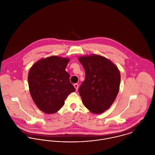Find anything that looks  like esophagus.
<instances>
[{
  "instance_id": "obj_1",
  "label": "esophagus",
  "mask_w": 155,
  "mask_h": 155,
  "mask_svg": "<svg viewBox=\"0 0 155 155\" xmlns=\"http://www.w3.org/2000/svg\"><path fill=\"white\" fill-rule=\"evenodd\" d=\"M74 87L76 90L78 91V88H79V85H78V84H74Z\"/></svg>"
}]
</instances>
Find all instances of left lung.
I'll return each mask as SVG.
<instances>
[{
    "mask_svg": "<svg viewBox=\"0 0 155 155\" xmlns=\"http://www.w3.org/2000/svg\"><path fill=\"white\" fill-rule=\"evenodd\" d=\"M85 71L79 88L84 105L93 114H101L115 101L120 89V72L109 59L92 54L78 58Z\"/></svg>",
    "mask_w": 155,
    "mask_h": 155,
    "instance_id": "8db88e82",
    "label": "left lung"
}]
</instances>
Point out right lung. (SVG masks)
Listing matches in <instances>:
<instances>
[{"label":"right lung","mask_w":155,"mask_h":155,"mask_svg":"<svg viewBox=\"0 0 155 155\" xmlns=\"http://www.w3.org/2000/svg\"><path fill=\"white\" fill-rule=\"evenodd\" d=\"M69 58L52 56L41 58L31 67L28 84L31 97L40 110L47 114L58 112L69 94L76 91L65 68Z\"/></svg>","instance_id":"obj_1"}]
</instances>
